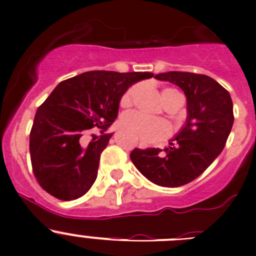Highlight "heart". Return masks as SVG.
Instances as JSON below:
<instances>
[{
  "label": "heart",
  "mask_w": 256,
  "mask_h": 256,
  "mask_svg": "<svg viewBox=\"0 0 256 256\" xmlns=\"http://www.w3.org/2000/svg\"><path fill=\"white\" fill-rule=\"evenodd\" d=\"M138 90V85H132L122 94L120 98V105L122 108H128L132 104L136 92ZM176 95H180L174 88H165L162 91V100L165 105H168ZM120 125L124 130L132 134L134 138L140 142L146 145H154L168 138L171 134V128L165 120H154L148 118L141 114L131 111L124 114L120 120Z\"/></svg>",
  "instance_id": "b5f03b06"
}]
</instances>
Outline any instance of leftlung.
Wrapping results in <instances>:
<instances>
[{
  "label": "left lung",
  "mask_w": 256,
  "mask_h": 256,
  "mask_svg": "<svg viewBox=\"0 0 256 256\" xmlns=\"http://www.w3.org/2000/svg\"><path fill=\"white\" fill-rule=\"evenodd\" d=\"M184 91L188 120L168 148H134L130 158L138 171L156 185L176 188L202 175L219 156L234 124L230 94L206 75L182 71L158 74Z\"/></svg>",
  "instance_id": "obj_1"
}]
</instances>
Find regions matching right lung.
<instances>
[{
	"label": "right lung",
	"mask_w": 256,
	"mask_h": 256,
	"mask_svg": "<svg viewBox=\"0 0 256 256\" xmlns=\"http://www.w3.org/2000/svg\"><path fill=\"white\" fill-rule=\"evenodd\" d=\"M151 72L88 71L62 81L34 115L30 132L34 175L44 191L70 202L85 195L98 178L100 155L112 134L86 144L91 128L102 133L115 121L128 88Z\"/></svg>",
	"instance_id": "obj_1"
}]
</instances>
